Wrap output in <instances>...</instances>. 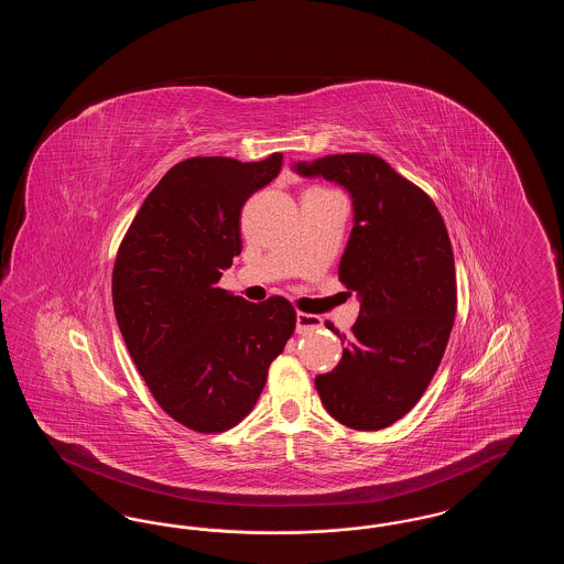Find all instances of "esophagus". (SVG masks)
Returning a JSON list of instances; mask_svg holds the SVG:
<instances>
[{
    "mask_svg": "<svg viewBox=\"0 0 564 564\" xmlns=\"http://www.w3.org/2000/svg\"><path fill=\"white\" fill-rule=\"evenodd\" d=\"M317 327H322V319L317 315H308V313H297L295 315V332L297 334H311Z\"/></svg>",
    "mask_w": 564,
    "mask_h": 564,
    "instance_id": "1",
    "label": "esophagus"
}]
</instances>
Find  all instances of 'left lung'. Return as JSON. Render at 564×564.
Wrapping results in <instances>:
<instances>
[{"label": "left lung", "instance_id": "8db88e82", "mask_svg": "<svg viewBox=\"0 0 564 564\" xmlns=\"http://www.w3.org/2000/svg\"><path fill=\"white\" fill-rule=\"evenodd\" d=\"M294 169L345 186L355 214L338 279L361 308L340 364L315 378L317 393L350 430H384L423 398L453 332L455 256L446 224L423 189L375 154H334Z\"/></svg>", "mask_w": 564, "mask_h": 564}]
</instances>
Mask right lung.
Wrapping results in <instances>:
<instances>
[{
  "label": "right lung",
  "mask_w": 564,
  "mask_h": 564,
  "mask_svg": "<svg viewBox=\"0 0 564 564\" xmlns=\"http://www.w3.org/2000/svg\"><path fill=\"white\" fill-rule=\"evenodd\" d=\"M283 154L177 162L148 194L111 272L116 322L162 410L198 433L239 425L295 329L290 300L247 302L217 288L241 253L245 200Z\"/></svg>",
  "instance_id": "obj_1"
}]
</instances>
